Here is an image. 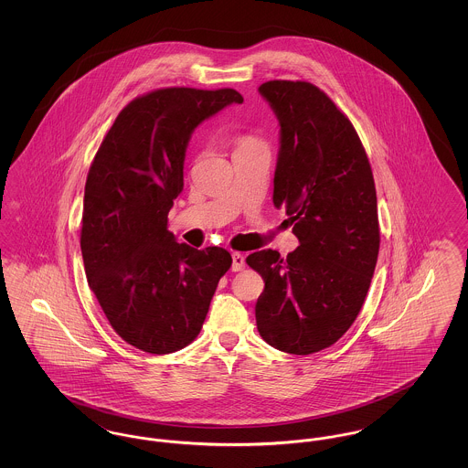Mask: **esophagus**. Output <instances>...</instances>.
Masks as SVG:
<instances>
[{
    "mask_svg": "<svg viewBox=\"0 0 468 468\" xmlns=\"http://www.w3.org/2000/svg\"><path fill=\"white\" fill-rule=\"evenodd\" d=\"M231 260H233V263H231V270H233V271H240V270L245 267L244 254L233 252V254H231Z\"/></svg>",
    "mask_w": 468,
    "mask_h": 468,
    "instance_id": "obj_1",
    "label": "esophagus"
}]
</instances>
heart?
<instances>
[{
    "label": "heart",
    "instance_id": "obj_1",
    "mask_svg": "<svg viewBox=\"0 0 468 468\" xmlns=\"http://www.w3.org/2000/svg\"><path fill=\"white\" fill-rule=\"evenodd\" d=\"M258 145H263V142L258 140L256 136H250V134H245V136H240L237 140V151L239 149H247V147H258Z\"/></svg>",
    "mask_w": 468,
    "mask_h": 468
}]
</instances>
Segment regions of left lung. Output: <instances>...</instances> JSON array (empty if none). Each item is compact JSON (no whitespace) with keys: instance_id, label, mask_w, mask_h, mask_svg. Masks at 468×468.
Segmentation results:
<instances>
[{"instance_id":"8db88e82","label":"left lung","mask_w":468,"mask_h":468,"mask_svg":"<svg viewBox=\"0 0 468 468\" xmlns=\"http://www.w3.org/2000/svg\"><path fill=\"white\" fill-rule=\"evenodd\" d=\"M260 94L281 124L273 205L300 245L263 249L247 265L265 281L256 302L263 340L290 355L323 351L355 323L378 263V195L351 121L311 82L270 80Z\"/></svg>"}]
</instances>
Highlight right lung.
<instances>
[{
    "label": "right lung",
    "instance_id": "right-lung-1",
    "mask_svg": "<svg viewBox=\"0 0 468 468\" xmlns=\"http://www.w3.org/2000/svg\"><path fill=\"white\" fill-rule=\"evenodd\" d=\"M242 101L229 88L138 96L119 112L90 163L80 229L86 277L115 334L144 353L191 344L231 267L223 247L178 244L168 212L184 187L195 128Z\"/></svg>",
    "mask_w": 468,
    "mask_h": 468
}]
</instances>
